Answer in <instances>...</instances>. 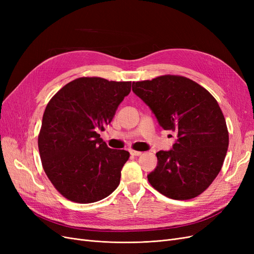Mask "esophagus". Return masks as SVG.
<instances>
[{
  "label": "esophagus",
  "instance_id": "esophagus-1",
  "mask_svg": "<svg viewBox=\"0 0 254 254\" xmlns=\"http://www.w3.org/2000/svg\"><path fill=\"white\" fill-rule=\"evenodd\" d=\"M130 153H131V156H135V157H139L142 155V152L137 150H130Z\"/></svg>",
  "mask_w": 254,
  "mask_h": 254
}]
</instances>
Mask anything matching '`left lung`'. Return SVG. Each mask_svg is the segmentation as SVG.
Here are the masks:
<instances>
[{
	"mask_svg": "<svg viewBox=\"0 0 254 254\" xmlns=\"http://www.w3.org/2000/svg\"><path fill=\"white\" fill-rule=\"evenodd\" d=\"M132 91L155 113L160 126L177 133L173 149L156 153L148 176L162 195L188 200L211 186L227 155L229 132L216 99L194 80L163 75L132 82Z\"/></svg>",
	"mask_w": 254,
	"mask_h": 254,
	"instance_id": "8db88e82",
	"label": "left lung"
}]
</instances>
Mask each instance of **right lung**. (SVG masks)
Wrapping results in <instances>:
<instances>
[{"label":"right lung","instance_id":"right-lung-1","mask_svg":"<svg viewBox=\"0 0 254 254\" xmlns=\"http://www.w3.org/2000/svg\"><path fill=\"white\" fill-rule=\"evenodd\" d=\"M130 90L131 81L80 77L49 102L38 147L48 178L68 200L95 202L119 187L129 152L109 148L98 131L110 124Z\"/></svg>","mask_w":254,"mask_h":254}]
</instances>
